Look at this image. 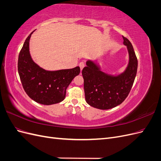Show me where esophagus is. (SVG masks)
Here are the masks:
<instances>
[{"mask_svg": "<svg viewBox=\"0 0 161 161\" xmlns=\"http://www.w3.org/2000/svg\"><path fill=\"white\" fill-rule=\"evenodd\" d=\"M79 66L80 68V70H82V69H83V68L85 67V63L83 62H81L79 64Z\"/></svg>", "mask_w": 161, "mask_h": 161, "instance_id": "esophagus-1", "label": "esophagus"}]
</instances>
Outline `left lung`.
<instances>
[{"instance_id":"left-lung-1","label":"left lung","mask_w":161,"mask_h":161,"mask_svg":"<svg viewBox=\"0 0 161 161\" xmlns=\"http://www.w3.org/2000/svg\"><path fill=\"white\" fill-rule=\"evenodd\" d=\"M123 39L128 53V63L123 72L110 74L92 59L87 60L86 66L82 69L85 100L95 108L106 110L120 105L132 87L137 73L138 60L130 42L124 37Z\"/></svg>"}]
</instances>
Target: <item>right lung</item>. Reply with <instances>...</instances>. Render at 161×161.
I'll list each match as a JSON object with an SVG mask.
<instances>
[{"label":"right lung","mask_w":161,"mask_h":161,"mask_svg":"<svg viewBox=\"0 0 161 161\" xmlns=\"http://www.w3.org/2000/svg\"><path fill=\"white\" fill-rule=\"evenodd\" d=\"M33 31L23 43L18 59V72L24 90L34 101L50 105L65 99L67 87L80 73L79 66L71 69L47 70L34 62L30 52Z\"/></svg>","instance_id":"obj_1"}]
</instances>
